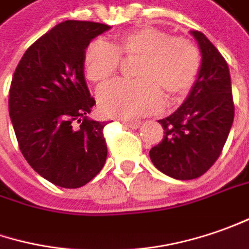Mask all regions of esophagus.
Segmentation results:
<instances>
[{
    "mask_svg": "<svg viewBox=\"0 0 249 249\" xmlns=\"http://www.w3.org/2000/svg\"><path fill=\"white\" fill-rule=\"evenodd\" d=\"M124 124L126 125V126H129V128L136 129V128H139L142 125V121H139V120H132V121H124Z\"/></svg>",
    "mask_w": 249,
    "mask_h": 249,
    "instance_id": "esophagus-1",
    "label": "esophagus"
}]
</instances>
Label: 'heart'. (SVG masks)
Returning <instances> with one entry per match:
<instances>
[{"mask_svg": "<svg viewBox=\"0 0 249 249\" xmlns=\"http://www.w3.org/2000/svg\"><path fill=\"white\" fill-rule=\"evenodd\" d=\"M125 60H139L136 81H118L99 90L100 111L108 117L135 118L157 111L167 100H178L193 87L201 57L190 39L172 37L157 27H138L120 34L110 45L95 39L84 52V71L92 82H108Z\"/></svg>", "mask_w": 249, "mask_h": 249, "instance_id": "1", "label": "heart"}]
</instances>
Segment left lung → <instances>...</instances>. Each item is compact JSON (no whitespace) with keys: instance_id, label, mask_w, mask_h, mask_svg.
I'll return each instance as SVG.
<instances>
[{"instance_id":"8db88e82","label":"left lung","mask_w":249,"mask_h":249,"mask_svg":"<svg viewBox=\"0 0 249 249\" xmlns=\"http://www.w3.org/2000/svg\"><path fill=\"white\" fill-rule=\"evenodd\" d=\"M190 34L201 52L200 71L182 106L159 121L164 138L149 153L154 167L178 180L196 179L213 165L234 120L226 60L201 31Z\"/></svg>"}]
</instances>
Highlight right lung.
Here are the masks:
<instances>
[{"mask_svg": "<svg viewBox=\"0 0 249 249\" xmlns=\"http://www.w3.org/2000/svg\"><path fill=\"white\" fill-rule=\"evenodd\" d=\"M107 24L66 20L31 45L15 70L9 117L23 157L51 183L77 189L107 159L106 123L90 120L95 105L84 74V52Z\"/></svg>", "mask_w": 249, "mask_h": 249, "instance_id": "add662e5", "label": "right lung"}]
</instances>
